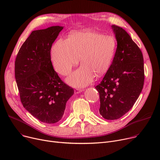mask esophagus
Wrapping results in <instances>:
<instances>
[{"label":"esophagus","mask_w":160,"mask_h":160,"mask_svg":"<svg viewBox=\"0 0 160 160\" xmlns=\"http://www.w3.org/2000/svg\"><path fill=\"white\" fill-rule=\"evenodd\" d=\"M83 91V89H78V88H77V89H74V93H75L76 94H78V93H81V92Z\"/></svg>","instance_id":"34e87169"}]
</instances>
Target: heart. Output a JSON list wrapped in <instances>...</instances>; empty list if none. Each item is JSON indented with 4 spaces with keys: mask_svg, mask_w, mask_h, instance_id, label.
<instances>
[{
    "mask_svg": "<svg viewBox=\"0 0 160 160\" xmlns=\"http://www.w3.org/2000/svg\"><path fill=\"white\" fill-rule=\"evenodd\" d=\"M117 41L112 36L88 30L76 32L68 39H59L53 45L51 58L56 70L62 75L69 74L79 62L82 65L67 78L74 87L88 85L95 76L102 77L113 62Z\"/></svg>",
    "mask_w": 160,
    "mask_h": 160,
    "instance_id": "1",
    "label": "heart"
}]
</instances>
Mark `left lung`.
Segmentation results:
<instances>
[{
    "mask_svg": "<svg viewBox=\"0 0 160 160\" xmlns=\"http://www.w3.org/2000/svg\"><path fill=\"white\" fill-rule=\"evenodd\" d=\"M117 42L113 62L95 87L100 95L99 113L108 120L118 119L136 102L144 84L142 54L128 33L112 25Z\"/></svg>",
    "mask_w": 160,
    "mask_h": 160,
    "instance_id": "obj_1",
    "label": "left lung"
}]
</instances>
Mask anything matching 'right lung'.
Returning a JSON list of instances; mask_svg holds the SVG:
<instances>
[{"instance_id":"1","label":"right lung","mask_w":160,"mask_h":160,"mask_svg":"<svg viewBox=\"0 0 160 160\" xmlns=\"http://www.w3.org/2000/svg\"><path fill=\"white\" fill-rule=\"evenodd\" d=\"M63 27L33 31L20 48L15 62V77L22 104L40 121H60L66 103L74 94L54 70L50 49Z\"/></svg>"}]
</instances>
